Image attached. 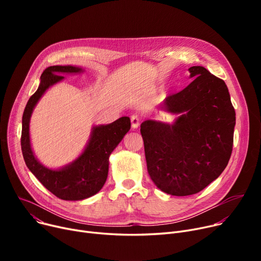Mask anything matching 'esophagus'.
<instances>
[{
  "label": "esophagus",
  "instance_id": "34e87169",
  "mask_svg": "<svg viewBox=\"0 0 261 261\" xmlns=\"http://www.w3.org/2000/svg\"><path fill=\"white\" fill-rule=\"evenodd\" d=\"M141 123V119L140 116L138 114H133L131 116V125H132V129H138Z\"/></svg>",
  "mask_w": 261,
  "mask_h": 261
}]
</instances>
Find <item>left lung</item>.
<instances>
[{"instance_id": "8db88e82", "label": "left lung", "mask_w": 261, "mask_h": 261, "mask_svg": "<svg viewBox=\"0 0 261 261\" xmlns=\"http://www.w3.org/2000/svg\"><path fill=\"white\" fill-rule=\"evenodd\" d=\"M188 71L193 82L161 105L164 112L179 116L172 123L147 119L141 125L150 177L177 197L199 193L222 173L236 125L225 82L203 66Z\"/></svg>"}]
</instances>
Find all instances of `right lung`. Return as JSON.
<instances>
[{"label":"right lung","mask_w":261,"mask_h":261,"mask_svg":"<svg viewBox=\"0 0 261 261\" xmlns=\"http://www.w3.org/2000/svg\"><path fill=\"white\" fill-rule=\"evenodd\" d=\"M84 72V68L73 65L47 67L40 77L38 90L27 101L22 117L21 148L26 166L51 194L66 201L90 198L102 188L108 177L110 154L131 128L128 116H122L109 125L94 126L82 153L61 168H47L38 161L30 136V121L36 105L50 87L64 79L63 74Z\"/></svg>","instance_id":"1"}]
</instances>
